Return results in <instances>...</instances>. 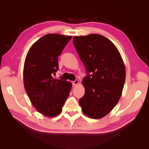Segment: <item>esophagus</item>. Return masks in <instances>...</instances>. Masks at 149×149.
I'll return each instance as SVG.
<instances>
[{"label": "esophagus", "mask_w": 149, "mask_h": 149, "mask_svg": "<svg viewBox=\"0 0 149 149\" xmlns=\"http://www.w3.org/2000/svg\"><path fill=\"white\" fill-rule=\"evenodd\" d=\"M78 84H79V81L77 80V79L74 81H72V84H73V86H76Z\"/></svg>", "instance_id": "esophagus-1"}]
</instances>
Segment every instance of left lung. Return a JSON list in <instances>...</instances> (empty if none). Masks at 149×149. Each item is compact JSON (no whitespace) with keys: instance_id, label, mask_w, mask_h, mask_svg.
<instances>
[{"instance_id":"left-lung-1","label":"left lung","mask_w":149,"mask_h":149,"mask_svg":"<svg viewBox=\"0 0 149 149\" xmlns=\"http://www.w3.org/2000/svg\"><path fill=\"white\" fill-rule=\"evenodd\" d=\"M73 42L88 73L82 81L85 93L79 105L86 116L101 119L122 95L125 80L123 58L114 44L100 34L75 36Z\"/></svg>"}]
</instances>
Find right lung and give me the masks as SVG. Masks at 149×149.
<instances>
[{
    "label": "right lung",
    "instance_id": "add662e5",
    "mask_svg": "<svg viewBox=\"0 0 149 149\" xmlns=\"http://www.w3.org/2000/svg\"><path fill=\"white\" fill-rule=\"evenodd\" d=\"M71 36L49 33L34 43L24 63L23 78L30 100L40 114L54 118L60 114L72 88L71 82L53 78L58 56Z\"/></svg>",
    "mask_w": 149,
    "mask_h": 149
}]
</instances>
